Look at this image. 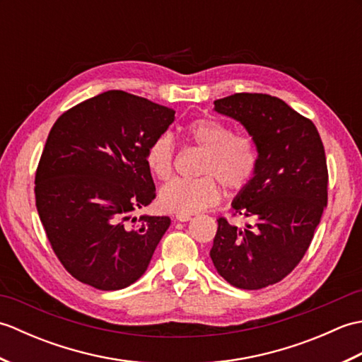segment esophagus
Wrapping results in <instances>:
<instances>
[{
  "label": "esophagus",
  "instance_id": "34e87169",
  "mask_svg": "<svg viewBox=\"0 0 362 362\" xmlns=\"http://www.w3.org/2000/svg\"><path fill=\"white\" fill-rule=\"evenodd\" d=\"M175 219L180 221V222H187L191 219V214H187V213H177L175 214Z\"/></svg>",
  "mask_w": 362,
  "mask_h": 362
}]
</instances>
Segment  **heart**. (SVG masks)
<instances>
[{
	"instance_id": "obj_1",
	"label": "heart",
	"mask_w": 362,
	"mask_h": 362,
	"mask_svg": "<svg viewBox=\"0 0 362 362\" xmlns=\"http://www.w3.org/2000/svg\"><path fill=\"white\" fill-rule=\"evenodd\" d=\"M188 140L205 151L196 179H174L160 189L158 202L163 210L196 213L216 204L221 197L219 182L228 189H241L255 175L259 151L255 136L233 134L226 122L201 118L185 129ZM175 143L169 132H161L146 151V166L158 180H168L174 173Z\"/></svg>"
}]
</instances>
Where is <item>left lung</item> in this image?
Masks as SVG:
<instances>
[{"label":"left lung","instance_id":"1","mask_svg":"<svg viewBox=\"0 0 362 362\" xmlns=\"http://www.w3.org/2000/svg\"><path fill=\"white\" fill-rule=\"evenodd\" d=\"M214 110L255 136L259 163L232 204L253 222L240 228L219 218L210 257L230 284L261 289L294 271L310 247L328 201L325 149L314 122L275 96L235 93Z\"/></svg>","mask_w":362,"mask_h":362}]
</instances>
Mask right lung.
<instances>
[{
    "instance_id": "1",
    "label": "right lung",
    "mask_w": 362,
    "mask_h": 362,
    "mask_svg": "<svg viewBox=\"0 0 362 362\" xmlns=\"http://www.w3.org/2000/svg\"><path fill=\"white\" fill-rule=\"evenodd\" d=\"M174 113L109 90L54 122L37 166L35 205L54 253L76 280L117 291L148 269L171 219H136L132 211L156 199L146 151Z\"/></svg>"
}]
</instances>
